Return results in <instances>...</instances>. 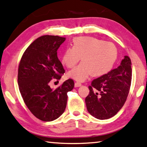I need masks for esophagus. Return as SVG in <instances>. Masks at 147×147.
<instances>
[{
    "mask_svg": "<svg viewBox=\"0 0 147 147\" xmlns=\"http://www.w3.org/2000/svg\"><path fill=\"white\" fill-rule=\"evenodd\" d=\"M82 85L81 83L80 82H76L75 83H74V87H80V86Z\"/></svg>",
    "mask_w": 147,
    "mask_h": 147,
    "instance_id": "esophagus-1",
    "label": "esophagus"
}]
</instances>
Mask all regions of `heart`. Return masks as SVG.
<instances>
[{"instance_id": "1", "label": "heart", "mask_w": 147, "mask_h": 147, "mask_svg": "<svg viewBox=\"0 0 147 147\" xmlns=\"http://www.w3.org/2000/svg\"><path fill=\"white\" fill-rule=\"evenodd\" d=\"M117 48L113 44L92 37H78L72 48L64 51L62 62L67 68H73L82 58V64L70 71L67 76L83 82L92 74L100 76L110 71L115 62Z\"/></svg>"}]
</instances>
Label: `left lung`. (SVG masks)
Returning a JSON list of instances; mask_svg holds the SVG:
<instances>
[{
    "label": "left lung",
    "instance_id": "1",
    "mask_svg": "<svg viewBox=\"0 0 147 147\" xmlns=\"http://www.w3.org/2000/svg\"><path fill=\"white\" fill-rule=\"evenodd\" d=\"M131 79V61L126 55L116 69L94 79L88 86L85 103L89 113L100 120L115 115L127 98Z\"/></svg>",
    "mask_w": 147,
    "mask_h": 147
}]
</instances>
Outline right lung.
<instances>
[{"instance_id": "obj_1", "label": "right lung", "mask_w": 147, "mask_h": 147, "mask_svg": "<svg viewBox=\"0 0 147 147\" xmlns=\"http://www.w3.org/2000/svg\"><path fill=\"white\" fill-rule=\"evenodd\" d=\"M65 40L58 36L39 37L26 49L19 63L18 83L22 98L31 113L45 122L55 120L64 113L67 93L74 86L72 79L55 90L49 85L65 73L57 52Z\"/></svg>"}]
</instances>
